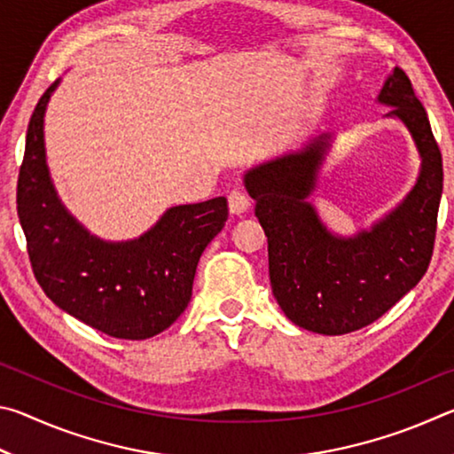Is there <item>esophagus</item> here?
<instances>
[{
    "instance_id": "34e87169",
    "label": "esophagus",
    "mask_w": 454,
    "mask_h": 454,
    "mask_svg": "<svg viewBox=\"0 0 454 454\" xmlns=\"http://www.w3.org/2000/svg\"><path fill=\"white\" fill-rule=\"evenodd\" d=\"M228 208L232 214H244L250 208V198L242 190H232L228 194Z\"/></svg>"
}]
</instances>
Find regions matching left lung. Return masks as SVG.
Returning a JSON list of instances; mask_svg holds the SVG:
<instances>
[{"instance_id":"left-lung-1","label":"left lung","mask_w":454,"mask_h":454,"mask_svg":"<svg viewBox=\"0 0 454 454\" xmlns=\"http://www.w3.org/2000/svg\"><path fill=\"white\" fill-rule=\"evenodd\" d=\"M387 116L409 129L420 156L417 184L393 212L355 236L322 224L309 202L333 145L322 134L304 148L268 160L244 176L268 236L272 294L296 326L318 334H347L393 309L425 276L436 236L442 194V156L412 83L395 67L379 94Z\"/></svg>"}]
</instances>
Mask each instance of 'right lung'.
Returning a JSON list of instances; mask_svg holds the SVG:
<instances>
[{
	"label": "right lung",
	"instance_id": "right-lung-1",
	"mask_svg": "<svg viewBox=\"0 0 454 454\" xmlns=\"http://www.w3.org/2000/svg\"><path fill=\"white\" fill-rule=\"evenodd\" d=\"M32 114L18 178V216L45 296L107 336L144 340L174 325L192 298L198 260L228 220L224 196L174 206L136 240L106 242L64 208L45 164L43 116Z\"/></svg>",
	"mask_w": 454,
	"mask_h": 454
}]
</instances>
